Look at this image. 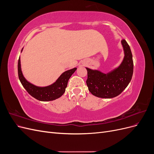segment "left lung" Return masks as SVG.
<instances>
[{
  "label": "left lung",
  "instance_id": "obj_1",
  "mask_svg": "<svg viewBox=\"0 0 154 154\" xmlns=\"http://www.w3.org/2000/svg\"><path fill=\"white\" fill-rule=\"evenodd\" d=\"M124 58L119 66L107 73L87 69V85L92 95L101 98H112L119 95L131 81L134 71L132 54L125 40L122 41Z\"/></svg>",
  "mask_w": 154,
  "mask_h": 154
}]
</instances>
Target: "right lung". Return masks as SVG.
I'll use <instances>...</instances> for the list:
<instances>
[{
	"label": "right lung",
	"mask_w": 154,
	"mask_h": 154,
	"mask_svg": "<svg viewBox=\"0 0 154 154\" xmlns=\"http://www.w3.org/2000/svg\"><path fill=\"white\" fill-rule=\"evenodd\" d=\"M76 69V67H74L65 71L53 84L46 87H38L29 82L23 75L20 57L18 62V74L22 85L31 96L41 101H53L61 97L66 91L69 78Z\"/></svg>",
	"instance_id": "right-lung-1"
}]
</instances>
